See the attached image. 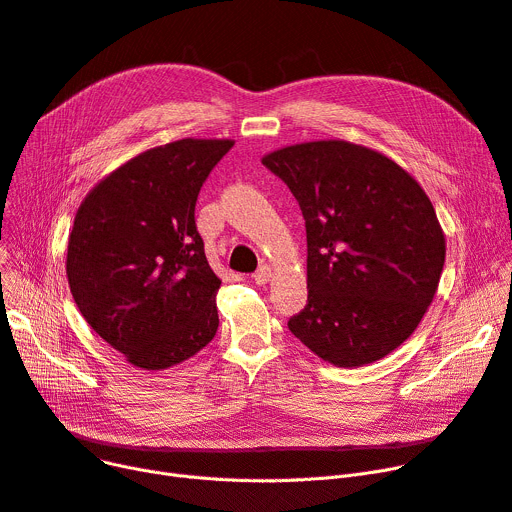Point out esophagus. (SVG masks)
Here are the masks:
<instances>
[{
	"instance_id": "obj_1",
	"label": "esophagus",
	"mask_w": 512,
	"mask_h": 512,
	"mask_svg": "<svg viewBox=\"0 0 512 512\" xmlns=\"http://www.w3.org/2000/svg\"><path fill=\"white\" fill-rule=\"evenodd\" d=\"M253 280L257 282V284H267L272 280V267L270 265H261L259 270L253 274Z\"/></svg>"
}]
</instances>
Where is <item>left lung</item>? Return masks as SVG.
<instances>
[{
  "label": "left lung",
  "instance_id": "1",
  "mask_svg": "<svg viewBox=\"0 0 512 512\" xmlns=\"http://www.w3.org/2000/svg\"><path fill=\"white\" fill-rule=\"evenodd\" d=\"M307 228V307L288 321L313 355L363 367L419 326L440 284L446 238L421 184L388 155L340 139L263 155Z\"/></svg>",
  "mask_w": 512,
  "mask_h": 512
}]
</instances>
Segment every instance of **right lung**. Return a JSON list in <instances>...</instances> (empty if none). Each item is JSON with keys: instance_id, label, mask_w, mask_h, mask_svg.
Masks as SVG:
<instances>
[{"instance_id": "1", "label": "right lung", "mask_w": 512, "mask_h": 512, "mask_svg": "<svg viewBox=\"0 0 512 512\" xmlns=\"http://www.w3.org/2000/svg\"><path fill=\"white\" fill-rule=\"evenodd\" d=\"M232 139H180L101 178L68 236L66 276L87 324L139 369L197 355L218 332L215 292L195 203Z\"/></svg>"}]
</instances>
